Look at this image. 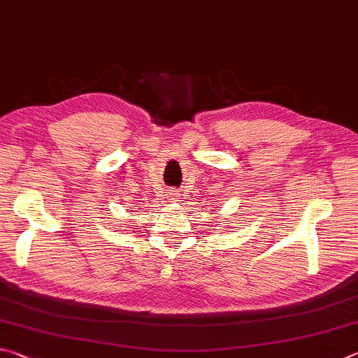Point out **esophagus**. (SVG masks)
Returning a JSON list of instances; mask_svg holds the SVG:
<instances>
[{
    "label": "esophagus",
    "mask_w": 358,
    "mask_h": 358,
    "mask_svg": "<svg viewBox=\"0 0 358 358\" xmlns=\"http://www.w3.org/2000/svg\"><path fill=\"white\" fill-rule=\"evenodd\" d=\"M169 199H173V201H178V193H174V190H169Z\"/></svg>",
    "instance_id": "esophagus-1"
}]
</instances>
